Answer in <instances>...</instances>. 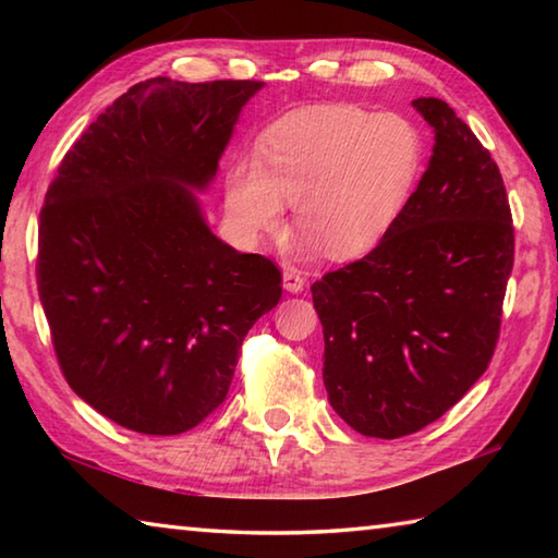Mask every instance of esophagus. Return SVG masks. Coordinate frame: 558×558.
Listing matches in <instances>:
<instances>
[{"instance_id":"esophagus-1","label":"esophagus","mask_w":558,"mask_h":558,"mask_svg":"<svg viewBox=\"0 0 558 558\" xmlns=\"http://www.w3.org/2000/svg\"><path fill=\"white\" fill-rule=\"evenodd\" d=\"M282 288L288 292H302V288H305V276L298 268H286L282 270Z\"/></svg>"}]
</instances>
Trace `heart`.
Returning a JSON list of instances; mask_svg holds the SVG:
<instances>
[{"label":"heart","instance_id":"heart-1","mask_svg":"<svg viewBox=\"0 0 558 558\" xmlns=\"http://www.w3.org/2000/svg\"><path fill=\"white\" fill-rule=\"evenodd\" d=\"M426 140L413 120L352 102L295 110L226 177V211L245 241L276 235L295 204L300 256L359 258L389 239L418 186Z\"/></svg>","mask_w":558,"mask_h":558}]
</instances>
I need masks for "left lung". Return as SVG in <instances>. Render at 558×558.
<instances>
[{"label": "left lung", "mask_w": 558, "mask_h": 558, "mask_svg": "<svg viewBox=\"0 0 558 558\" xmlns=\"http://www.w3.org/2000/svg\"><path fill=\"white\" fill-rule=\"evenodd\" d=\"M413 108L436 145L403 219L310 288L329 403L356 433L386 440L438 421L485 374L514 263L495 159L446 100Z\"/></svg>", "instance_id": "8db88e82"}]
</instances>
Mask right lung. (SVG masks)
<instances>
[{
	"mask_svg": "<svg viewBox=\"0 0 558 558\" xmlns=\"http://www.w3.org/2000/svg\"><path fill=\"white\" fill-rule=\"evenodd\" d=\"M260 81L132 86L46 192L36 282L71 389L118 426L177 436L223 403L280 270L216 239L194 192L216 177Z\"/></svg>",
	"mask_w": 558,
	"mask_h": 558,
	"instance_id": "right-lung-1",
	"label": "right lung"
}]
</instances>
